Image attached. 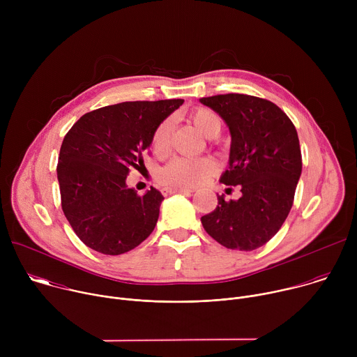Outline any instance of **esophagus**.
I'll return each instance as SVG.
<instances>
[{"label": "esophagus", "mask_w": 357, "mask_h": 357, "mask_svg": "<svg viewBox=\"0 0 357 357\" xmlns=\"http://www.w3.org/2000/svg\"><path fill=\"white\" fill-rule=\"evenodd\" d=\"M162 192L165 195H172V193H190L193 190L188 189V188H164Z\"/></svg>", "instance_id": "obj_1"}]
</instances>
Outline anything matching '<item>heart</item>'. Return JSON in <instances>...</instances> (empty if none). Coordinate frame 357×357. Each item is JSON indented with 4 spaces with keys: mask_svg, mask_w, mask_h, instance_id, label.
Segmentation results:
<instances>
[{
    "mask_svg": "<svg viewBox=\"0 0 357 357\" xmlns=\"http://www.w3.org/2000/svg\"><path fill=\"white\" fill-rule=\"evenodd\" d=\"M189 120L208 138L218 137L223 127L220 116L209 107H193ZM171 132L172 120L165 119L152 134V149L158 155L168 152ZM218 168V162L212 158H175L160 169L158 181L167 188H193L211 178Z\"/></svg>",
    "mask_w": 357,
    "mask_h": 357,
    "instance_id": "heart-1",
    "label": "heart"
}]
</instances>
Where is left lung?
<instances>
[{
    "mask_svg": "<svg viewBox=\"0 0 357 357\" xmlns=\"http://www.w3.org/2000/svg\"><path fill=\"white\" fill-rule=\"evenodd\" d=\"M226 121L230 165L220 182L240 185L241 197L202 216L206 233L230 250L251 251L270 241L285 222L302 171L295 126L273 101L238 93L200 98Z\"/></svg>",
    "mask_w": 357,
    "mask_h": 357,
    "instance_id": "left-lung-1",
    "label": "left lung"
}]
</instances>
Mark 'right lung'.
I'll return each mask as SVG.
<instances>
[{"label":"right lung","instance_id":"obj_1","mask_svg":"<svg viewBox=\"0 0 357 357\" xmlns=\"http://www.w3.org/2000/svg\"><path fill=\"white\" fill-rule=\"evenodd\" d=\"M182 98L124 101L82 116L63 138L56 167L62 211L90 248L119 256L154 230L164 196L151 188L139 196L126 185L155 128Z\"/></svg>","mask_w":357,"mask_h":357}]
</instances>
